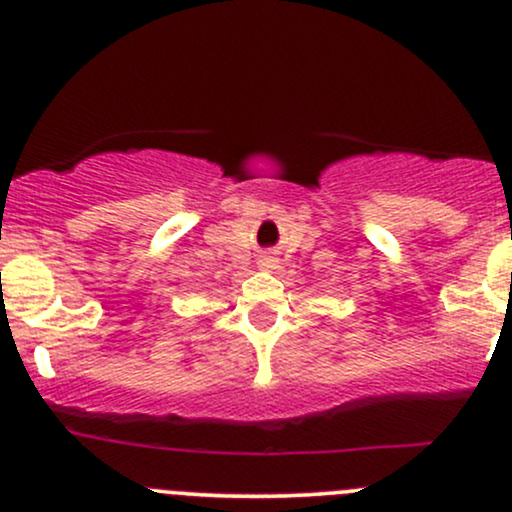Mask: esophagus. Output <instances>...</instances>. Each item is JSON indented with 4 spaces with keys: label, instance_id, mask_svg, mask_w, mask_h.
Here are the masks:
<instances>
[{
    "label": "esophagus",
    "instance_id": "esophagus-1",
    "mask_svg": "<svg viewBox=\"0 0 512 512\" xmlns=\"http://www.w3.org/2000/svg\"><path fill=\"white\" fill-rule=\"evenodd\" d=\"M257 267H260L262 272H274V269L279 267V260H276L274 255H269V252H264V255H260V260H257Z\"/></svg>",
    "mask_w": 512,
    "mask_h": 512
}]
</instances>
